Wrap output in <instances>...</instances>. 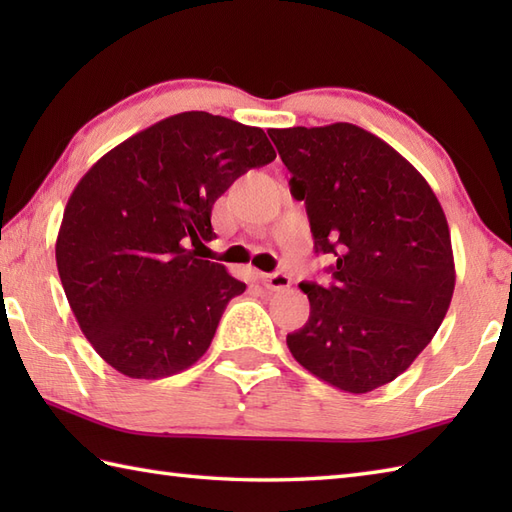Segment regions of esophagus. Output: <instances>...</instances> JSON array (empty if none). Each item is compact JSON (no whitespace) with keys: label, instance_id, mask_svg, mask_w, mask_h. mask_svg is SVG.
I'll return each instance as SVG.
<instances>
[{"label":"esophagus","instance_id":"34e87169","mask_svg":"<svg viewBox=\"0 0 512 512\" xmlns=\"http://www.w3.org/2000/svg\"><path fill=\"white\" fill-rule=\"evenodd\" d=\"M262 281H264V286H266L268 290H286V288H290V284H292V279H290L286 273L262 275Z\"/></svg>","mask_w":512,"mask_h":512}]
</instances>
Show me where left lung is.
Masks as SVG:
<instances>
[{"mask_svg": "<svg viewBox=\"0 0 512 512\" xmlns=\"http://www.w3.org/2000/svg\"><path fill=\"white\" fill-rule=\"evenodd\" d=\"M306 202L332 284H301L310 317L286 336L297 363L367 394L398 378L438 332L455 288L447 217L418 169L352 123L270 129Z\"/></svg>", "mask_w": 512, "mask_h": 512, "instance_id": "left-lung-1", "label": "left lung"}]
</instances>
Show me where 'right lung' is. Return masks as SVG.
Listing matches in <instances>:
<instances>
[{
    "label": "right lung",
    "mask_w": 512,
    "mask_h": 512,
    "mask_svg": "<svg viewBox=\"0 0 512 512\" xmlns=\"http://www.w3.org/2000/svg\"><path fill=\"white\" fill-rule=\"evenodd\" d=\"M275 156L264 129L182 112L107 151L76 184L57 268L81 332L116 372L165 378L209 350L246 284L189 246L211 242L215 200Z\"/></svg>",
    "instance_id": "add662e5"
}]
</instances>
